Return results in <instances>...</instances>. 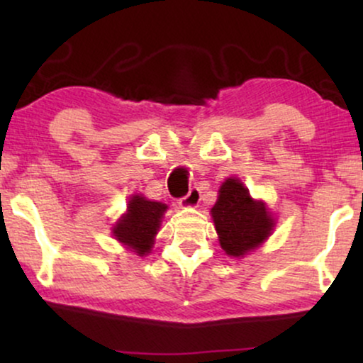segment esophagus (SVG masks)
I'll use <instances>...</instances> for the list:
<instances>
[{
	"mask_svg": "<svg viewBox=\"0 0 363 363\" xmlns=\"http://www.w3.org/2000/svg\"><path fill=\"white\" fill-rule=\"evenodd\" d=\"M201 200V191L198 186H193L190 188V191L186 193V196H183L180 200V205L182 206H186V208H191V206H196L198 203Z\"/></svg>",
	"mask_w": 363,
	"mask_h": 363,
	"instance_id": "esophagus-1",
	"label": "esophagus"
}]
</instances>
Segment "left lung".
<instances>
[{
	"label": "left lung",
	"instance_id": "left-lung-1",
	"mask_svg": "<svg viewBox=\"0 0 363 363\" xmlns=\"http://www.w3.org/2000/svg\"><path fill=\"white\" fill-rule=\"evenodd\" d=\"M220 245L226 255L245 256L271 235L274 221L262 201H255L240 180L228 178L211 208Z\"/></svg>",
	"mask_w": 363,
	"mask_h": 363
}]
</instances>
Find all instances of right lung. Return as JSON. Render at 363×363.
Returning a JSON list of instances; mask_svg holds the SVG:
<instances>
[{
    "label": "right lung",
    "mask_w": 363,
    "mask_h": 363,
    "mask_svg": "<svg viewBox=\"0 0 363 363\" xmlns=\"http://www.w3.org/2000/svg\"><path fill=\"white\" fill-rule=\"evenodd\" d=\"M127 208V215L113 228V236L138 256H143L150 251L167 205L135 195Z\"/></svg>",
    "instance_id": "right-lung-1"
}]
</instances>
